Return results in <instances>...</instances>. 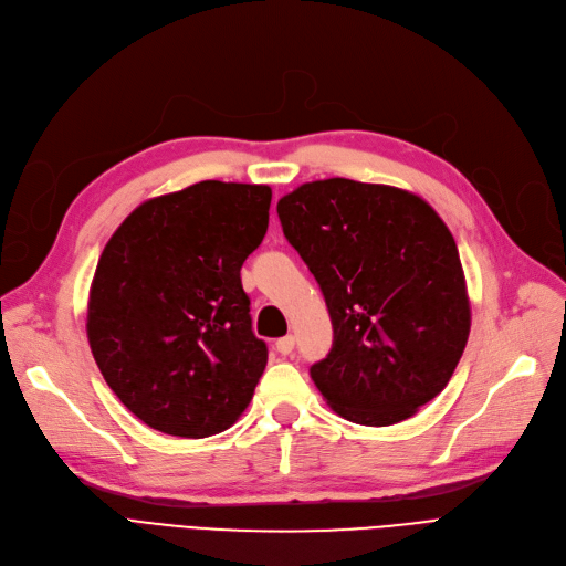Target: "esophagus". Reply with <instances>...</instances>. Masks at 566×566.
Wrapping results in <instances>:
<instances>
[{
    "label": "esophagus",
    "instance_id": "obj_1",
    "mask_svg": "<svg viewBox=\"0 0 566 566\" xmlns=\"http://www.w3.org/2000/svg\"><path fill=\"white\" fill-rule=\"evenodd\" d=\"M276 349L281 355H292V349H294V336H283V338H279L276 340Z\"/></svg>",
    "mask_w": 566,
    "mask_h": 566
}]
</instances>
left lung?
<instances>
[{
  "mask_svg": "<svg viewBox=\"0 0 566 566\" xmlns=\"http://www.w3.org/2000/svg\"><path fill=\"white\" fill-rule=\"evenodd\" d=\"M276 211L332 317L329 355L311 366L319 394L361 426L417 415L470 336L463 264L438 211L402 188L343 177L302 184Z\"/></svg>",
  "mask_w": 566,
  "mask_h": 566,
  "instance_id": "obj_1",
  "label": "left lung"
}]
</instances>
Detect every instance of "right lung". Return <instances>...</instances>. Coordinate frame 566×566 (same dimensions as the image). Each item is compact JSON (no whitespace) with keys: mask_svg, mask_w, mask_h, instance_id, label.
Segmentation results:
<instances>
[{"mask_svg":"<svg viewBox=\"0 0 566 566\" xmlns=\"http://www.w3.org/2000/svg\"><path fill=\"white\" fill-rule=\"evenodd\" d=\"M272 188L207 179L133 209L90 290L87 338L124 406L160 433L209 438L249 408L266 366L241 264Z\"/></svg>","mask_w":566,"mask_h":566,"instance_id":"right-lung-1","label":"right lung"}]
</instances>
